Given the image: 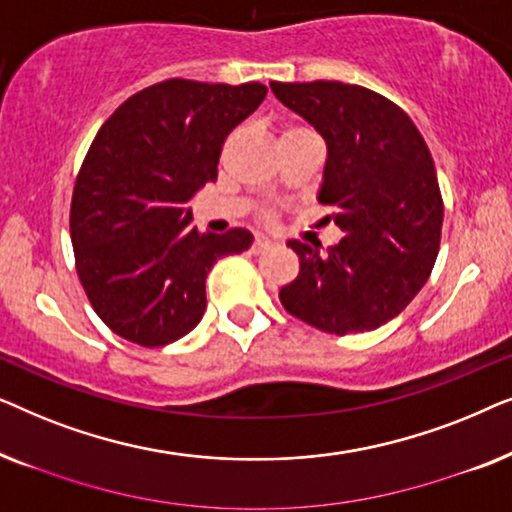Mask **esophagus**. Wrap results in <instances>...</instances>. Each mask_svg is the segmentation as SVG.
Masks as SVG:
<instances>
[{"label": "esophagus", "mask_w": 512, "mask_h": 512, "mask_svg": "<svg viewBox=\"0 0 512 512\" xmlns=\"http://www.w3.org/2000/svg\"><path fill=\"white\" fill-rule=\"evenodd\" d=\"M270 247H272V242L268 240V237L258 235L256 240H254V244H251V251H254V254H263V251H268Z\"/></svg>", "instance_id": "esophagus-1"}]
</instances>
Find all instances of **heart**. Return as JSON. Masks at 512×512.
Returning a JSON list of instances; mask_svg holds the SVG:
<instances>
[{
	"mask_svg": "<svg viewBox=\"0 0 512 512\" xmlns=\"http://www.w3.org/2000/svg\"><path fill=\"white\" fill-rule=\"evenodd\" d=\"M305 128H296V125H291V128H286V130H282V135L279 137H284V135H293V132H303Z\"/></svg>",
	"mask_w": 512,
	"mask_h": 512,
	"instance_id": "obj_1",
	"label": "heart"
}]
</instances>
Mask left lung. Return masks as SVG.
<instances>
[{"instance_id": "obj_1", "label": "left lung", "mask_w": 512, "mask_h": 512, "mask_svg": "<svg viewBox=\"0 0 512 512\" xmlns=\"http://www.w3.org/2000/svg\"><path fill=\"white\" fill-rule=\"evenodd\" d=\"M284 107L326 142L321 205L345 237L335 247L286 242L300 272L279 291L284 310L324 333L380 328L429 279L440 247L443 198L429 146L401 107L340 81L270 83Z\"/></svg>"}]
</instances>
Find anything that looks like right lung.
Instances as JSON below:
<instances>
[{
    "label": "right lung",
    "mask_w": 512,
    "mask_h": 512,
    "mask_svg": "<svg viewBox=\"0 0 512 512\" xmlns=\"http://www.w3.org/2000/svg\"><path fill=\"white\" fill-rule=\"evenodd\" d=\"M263 83L170 79L107 118L74 184L76 272L111 331L142 347L184 338L207 310V272L254 235L191 226L193 195L219 174L221 146L265 100Z\"/></svg>",
    "instance_id": "add662e5"
}]
</instances>
